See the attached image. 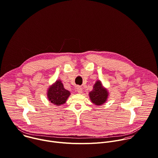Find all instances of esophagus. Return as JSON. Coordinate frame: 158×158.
Instances as JSON below:
<instances>
[{
	"mask_svg": "<svg viewBox=\"0 0 158 158\" xmlns=\"http://www.w3.org/2000/svg\"><path fill=\"white\" fill-rule=\"evenodd\" d=\"M77 92H78V93H80V94L82 93V92H83V89H82V88H81V87H80V86H77Z\"/></svg>",
	"mask_w": 158,
	"mask_h": 158,
	"instance_id": "34e87169",
	"label": "esophagus"
}]
</instances>
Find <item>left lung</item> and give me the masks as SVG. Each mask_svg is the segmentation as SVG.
<instances>
[{"mask_svg": "<svg viewBox=\"0 0 158 158\" xmlns=\"http://www.w3.org/2000/svg\"><path fill=\"white\" fill-rule=\"evenodd\" d=\"M108 92L102 86L100 81H97L93 91L89 93V98L93 103L96 105H102L107 98Z\"/></svg>", "mask_w": 158, "mask_h": 158, "instance_id": "obj_1", "label": "left lung"}]
</instances>
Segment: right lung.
Returning <instances> with one entry per match:
<instances>
[{"label":"right lung","mask_w":158,"mask_h":158,"mask_svg":"<svg viewBox=\"0 0 158 158\" xmlns=\"http://www.w3.org/2000/svg\"><path fill=\"white\" fill-rule=\"evenodd\" d=\"M70 94V92L64 88V85L60 80L56 81L48 91L49 100L56 106L64 104Z\"/></svg>","instance_id":"obj_1"}]
</instances>
